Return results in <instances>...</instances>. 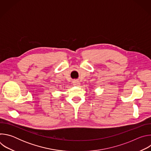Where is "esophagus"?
Returning <instances> with one entry per match:
<instances>
[{
  "label": "esophagus",
  "mask_w": 151,
  "mask_h": 151,
  "mask_svg": "<svg viewBox=\"0 0 151 151\" xmlns=\"http://www.w3.org/2000/svg\"><path fill=\"white\" fill-rule=\"evenodd\" d=\"M73 84L74 85H75V86H78V85H80V83H79V82L78 81L75 80V81H73Z\"/></svg>",
  "instance_id": "1"
}]
</instances>
